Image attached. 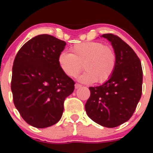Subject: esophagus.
<instances>
[{
  "label": "esophagus",
  "mask_w": 153,
  "mask_h": 153,
  "mask_svg": "<svg viewBox=\"0 0 153 153\" xmlns=\"http://www.w3.org/2000/svg\"><path fill=\"white\" fill-rule=\"evenodd\" d=\"M81 87V85H80V84H79V83H76L75 85V88L76 89H78V88H80Z\"/></svg>",
  "instance_id": "34e87169"
}]
</instances>
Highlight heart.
Segmentation results:
<instances>
[{"label":"heart","mask_w":153,"mask_h":153,"mask_svg":"<svg viewBox=\"0 0 153 153\" xmlns=\"http://www.w3.org/2000/svg\"><path fill=\"white\" fill-rule=\"evenodd\" d=\"M71 54L61 52L58 63L65 74L71 78L79 75L83 67L85 72L80 80L85 83H99L108 81L117 66V54L114 50L99 42H86L77 44L70 49Z\"/></svg>","instance_id":"obj_1"}]
</instances>
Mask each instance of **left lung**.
<instances>
[{"label":"left lung","mask_w":153,"mask_h":153,"mask_svg":"<svg viewBox=\"0 0 153 153\" xmlns=\"http://www.w3.org/2000/svg\"><path fill=\"white\" fill-rule=\"evenodd\" d=\"M117 54V66L108 81L89 87L85 105L88 116L103 127H118L131 118L142 96L143 69L134 51L117 35L103 34Z\"/></svg>","instance_id":"left-lung-1"}]
</instances>
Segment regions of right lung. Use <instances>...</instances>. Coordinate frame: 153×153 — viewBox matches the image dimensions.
<instances>
[{
  "instance_id": "right-lung-1",
  "label": "right lung",
  "mask_w": 153,
  "mask_h": 153,
  "mask_svg": "<svg viewBox=\"0 0 153 153\" xmlns=\"http://www.w3.org/2000/svg\"><path fill=\"white\" fill-rule=\"evenodd\" d=\"M65 45L53 36L40 34L24 44L16 55L11 78L13 103L24 120L34 127L58 122L65 100L74 91L75 82L58 63Z\"/></svg>"
}]
</instances>
